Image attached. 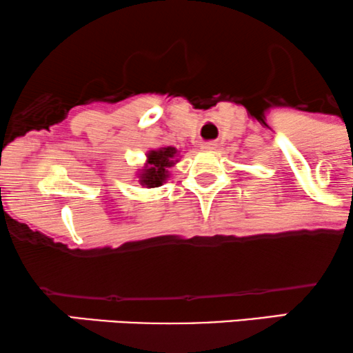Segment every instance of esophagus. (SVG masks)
<instances>
[{
  "label": "esophagus",
  "instance_id": "1",
  "mask_svg": "<svg viewBox=\"0 0 353 353\" xmlns=\"http://www.w3.org/2000/svg\"><path fill=\"white\" fill-rule=\"evenodd\" d=\"M201 150H205V152H213V150H216V143L215 141H205V143L201 145Z\"/></svg>",
  "mask_w": 353,
  "mask_h": 353
}]
</instances>
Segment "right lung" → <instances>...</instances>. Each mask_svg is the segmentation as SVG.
Masks as SVG:
<instances>
[{
  "label": "right lung",
  "instance_id": "add662e5",
  "mask_svg": "<svg viewBox=\"0 0 353 353\" xmlns=\"http://www.w3.org/2000/svg\"><path fill=\"white\" fill-rule=\"evenodd\" d=\"M176 148L173 146H165L160 150H152L146 155V163L143 170H140V185L146 188H157L165 183L168 178V170L175 165Z\"/></svg>",
  "mask_w": 353,
  "mask_h": 353
}]
</instances>
